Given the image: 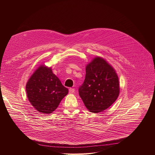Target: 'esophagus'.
I'll return each mask as SVG.
<instances>
[{"label":"esophagus","mask_w":155,"mask_h":155,"mask_svg":"<svg viewBox=\"0 0 155 155\" xmlns=\"http://www.w3.org/2000/svg\"><path fill=\"white\" fill-rule=\"evenodd\" d=\"M74 93H75L74 88H70V89H69V93L70 94H73Z\"/></svg>","instance_id":"esophagus-1"}]
</instances>
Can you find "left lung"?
Wrapping results in <instances>:
<instances>
[{
	"label": "left lung",
	"mask_w": 155,
	"mask_h": 155,
	"mask_svg": "<svg viewBox=\"0 0 155 155\" xmlns=\"http://www.w3.org/2000/svg\"><path fill=\"white\" fill-rule=\"evenodd\" d=\"M78 92L91 112L104 111L115 102L120 93L118 75L111 65L97 57L86 67V76Z\"/></svg>",
	"instance_id": "1"
}]
</instances>
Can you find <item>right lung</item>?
Here are the masks:
<instances>
[{"label": "right lung", "mask_w": 155, "mask_h": 155, "mask_svg": "<svg viewBox=\"0 0 155 155\" xmlns=\"http://www.w3.org/2000/svg\"><path fill=\"white\" fill-rule=\"evenodd\" d=\"M26 90L32 105L43 114H51L69 90L52 72L51 68L40 66L28 80Z\"/></svg>", "instance_id": "right-lung-1"}]
</instances>
